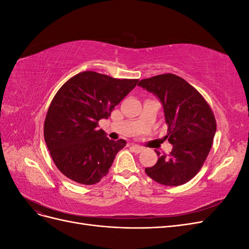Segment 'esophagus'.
I'll use <instances>...</instances> for the list:
<instances>
[{
  "mask_svg": "<svg viewBox=\"0 0 249 249\" xmlns=\"http://www.w3.org/2000/svg\"><path fill=\"white\" fill-rule=\"evenodd\" d=\"M131 148H132L133 152L136 153V154H139V153H141L142 150H143V147H141V146H139L137 144H131Z\"/></svg>",
  "mask_w": 249,
  "mask_h": 249,
  "instance_id": "34e87169",
  "label": "esophagus"
}]
</instances>
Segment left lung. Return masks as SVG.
Instances as JSON below:
<instances>
[{
  "instance_id": "8db88e82",
  "label": "left lung",
  "mask_w": 249,
  "mask_h": 249,
  "mask_svg": "<svg viewBox=\"0 0 249 249\" xmlns=\"http://www.w3.org/2000/svg\"><path fill=\"white\" fill-rule=\"evenodd\" d=\"M138 86L161 102L169 155L156 150L158 161L145 168L146 175L165 186H179L197 175L205 163L216 133V120L201 94L189 83L172 73L143 79Z\"/></svg>"
}]
</instances>
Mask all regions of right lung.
Returning a JSON list of instances; mask_svg holds the SVG:
<instances>
[{
    "mask_svg": "<svg viewBox=\"0 0 249 249\" xmlns=\"http://www.w3.org/2000/svg\"><path fill=\"white\" fill-rule=\"evenodd\" d=\"M137 79H114L83 71L58 90L44 120V140L53 161L65 177L79 184L93 185L109 172L115 156L126 142L110 140L99 130Z\"/></svg>",
    "mask_w": 249,
    "mask_h": 249,
    "instance_id": "right-lung-1",
    "label": "right lung"
}]
</instances>
